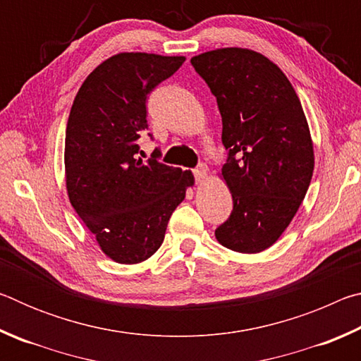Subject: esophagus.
<instances>
[{
  "label": "esophagus",
  "mask_w": 361,
  "mask_h": 361,
  "mask_svg": "<svg viewBox=\"0 0 361 361\" xmlns=\"http://www.w3.org/2000/svg\"><path fill=\"white\" fill-rule=\"evenodd\" d=\"M194 176L197 183H204L207 180V176H209V169H207V166H204L202 164V166H199L194 170Z\"/></svg>",
  "instance_id": "esophagus-1"
}]
</instances>
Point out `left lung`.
<instances>
[{
    "label": "left lung",
    "instance_id": "obj_1",
    "mask_svg": "<svg viewBox=\"0 0 361 361\" xmlns=\"http://www.w3.org/2000/svg\"><path fill=\"white\" fill-rule=\"evenodd\" d=\"M191 63L216 97L229 151L218 175L234 209L216 240L232 252H264L288 228L312 180L314 143L301 102L283 71L252 49H215Z\"/></svg>",
    "mask_w": 361,
    "mask_h": 361
}]
</instances>
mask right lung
Returning a JSON list of instances; mask_svg holds the SVG:
<instances>
[{
	"label": "right lung",
	"mask_w": 361,
	"mask_h": 361,
	"mask_svg": "<svg viewBox=\"0 0 361 361\" xmlns=\"http://www.w3.org/2000/svg\"><path fill=\"white\" fill-rule=\"evenodd\" d=\"M185 60L119 52L85 78L73 102L66 192L102 252L119 264H138L157 252L173 210L194 186L191 170L140 156V137L148 129L146 97Z\"/></svg>",
	"instance_id": "right-lung-1"
}]
</instances>
